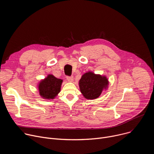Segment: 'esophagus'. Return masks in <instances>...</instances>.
<instances>
[{
	"instance_id": "1",
	"label": "esophagus",
	"mask_w": 154,
	"mask_h": 154,
	"mask_svg": "<svg viewBox=\"0 0 154 154\" xmlns=\"http://www.w3.org/2000/svg\"><path fill=\"white\" fill-rule=\"evenodd\" d=\"M66 80L68 81H69V82H72L74 81V77H69V76H67L66 77Z\"/></svg>"
}]
</instances>
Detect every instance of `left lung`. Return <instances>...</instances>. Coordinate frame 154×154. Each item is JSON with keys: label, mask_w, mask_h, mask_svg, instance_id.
I'll return each instance as SVG.
<instances>
[{"label": "left lung", "mask_w": 154, "mask_h": 154, "mask_svg": "<svg viewBox=\"0 0 154 154\" xmlns=\"http://www.w3.org/2000/svg\"><path fill=\"white\" fill-rule=\"evenodd\" d=\"M109 82L105 75L96 74L91 71L85 73L79 82L81 93L86 99L98 98L103 90H106Z\"/></svg>", "instance_id": "8db88e82"}]
</instances>
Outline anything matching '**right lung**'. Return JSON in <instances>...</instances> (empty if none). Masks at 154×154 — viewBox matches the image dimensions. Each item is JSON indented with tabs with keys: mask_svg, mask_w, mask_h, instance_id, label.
<instances>
[{
	"mask_svg": "<svg viewBox=\"0 0 154 154\" xmlns=\"http://www.w3.org/2000/svg\"><path fill=\"white\" fill-rule=\"evenodd\" d=\"M63 80L49 74L45 79L41 80L38 85L39 95L42 99H54L61 90Z\"/></svg>",
	"mask_w": 154,
	"mask_h": 154,
	"instance_id": "1",
	"label": "right lung"
}]
</instances>
